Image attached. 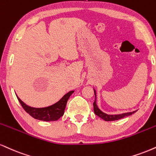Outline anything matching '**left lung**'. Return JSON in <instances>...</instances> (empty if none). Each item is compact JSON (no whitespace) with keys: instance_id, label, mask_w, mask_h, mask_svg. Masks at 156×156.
Wrapping results in <instances>:
<instances>
[{"instance_id":"1","label":"left lung","mask_w":156,"mask_h":156,"mask_svg":"<svg viewBox=\"0 0 156 156\" xmlns=\"http://www.w3.org/2000/svg\"><path fill=\"white\" fill-rule=\"evenodd\" d=\"M94 94H95V100L93 103L94 111V113L96 114L97 116H99V118H101V119L105 120V121H116V120L121 119H123V118L126 117V116L132 115L133 113H134V112H136V110H135V111H133V112H125V113L119 114V115H108V114L105 113V112L101 111V110L99 109L98 107H97V102H96V91L94 89Z\"/></svg>"}]
</instances>
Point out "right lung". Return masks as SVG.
Listing matches in <instances>:
<instances>
[{
	"instance_id": "right-lung-1",
	"label": "right lung",
	"mask_w": 156,
	"mask_h": 156,
	"mask_svg": "<svg viewBox=\"0 0 156 156\" xmlns=\"http://www.w3.org/2000/svg\"><path fill=\"white\" fill-rule=\"evenodd\" d=\"M73 92H74V91H69L66 94L64 95L62 98L60 99L59 101H58L57 103L51 106L46 107V108H36L28 106L25 103L22 102L17 96H16V97H17L19 102H20L24 110L33 118L40 120V121H57L64 115L67 100H68V99L70 98L71 94Z\"/></svg>"
}]
</instances>
